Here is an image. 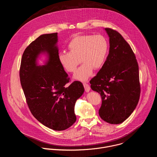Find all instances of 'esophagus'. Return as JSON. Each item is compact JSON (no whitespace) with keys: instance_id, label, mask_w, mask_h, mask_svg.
<instances>
[{"instance_id":"34e87169","label":"esophagus","mask_w":157,"mask_h":157,"mask_svg":"<svg viewBox=\"0 0 157 157\" xmlns=\"http://www.w3.org/2000/svg\"><path fill=\"white\" fill-rule=\"evenodd\" d=\"M83 86H84V87L85 89V91L86 92H89V91H90L91 89V87H90V86H89L87 83L86 82H83Z\"/></svg>"}]
</instances>
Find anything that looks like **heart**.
Returning <instances> with one entry per match:
<instances>
[{"mask_svg": "<svg viewBox=\"0 0 157 157\" xmlns=\"http://www.w3.org/2000/svg\"><path fill=\"white\" fill-rule=\"evenodd\" d=\"M68 47L70 52L59 53V63L67 71L74 72L81 60L83 61L76 71L75 78L85 81L92 75L94 68L100 69L104 65L109 44L106 38L102 35H82L73 37Z\"/></svg>", "mask_w": 157, "mask_h": 157, "instance_id": "b5f03b06", "label": "heart"}]
</instances>
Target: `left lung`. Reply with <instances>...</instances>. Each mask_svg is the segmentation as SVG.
Returning a JSON list of instances; mask_svg holds the SVG:
<instances>
[{
    "label": "left lung",
    "mask_w": 157,
    "mask_h": 157,
    "mask_svg": "<svg viewBox=\"0 0 157 157\" xmlns=\"http://www.w3.org/2000/svg\"><path fill=\"white\" fill-rule=\"evenodd\" d=\"M105 30L109 37V53L101 69L91 79V88L101 96V118L107 123L119 124L131 115L139 102V65L123 36L111 29Z\"/></svg>",
    "instance_id": "1"
}]
</instances>
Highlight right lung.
Segmentation results:
<instances>
[{"instance_id": "add662e5", "label": "right lung", "mask_w": 157, "mask_h": 157, "mask_svg": "<svg viewBox=\"0 0 157 157\" xmlns=\"http://www.w3.org/2000/svg\"><path fill=\"white\" fill-rule=\"evenodd\" d=\"M57 35H41L26 48L21 60L20 79L32 115L44 126L60 131L76 122L75 103L84 89L79 81L66 86L70 78L58 60ZM40 54L48 56L45 65L37 64Z\"/></svg>"}]
</instances>
